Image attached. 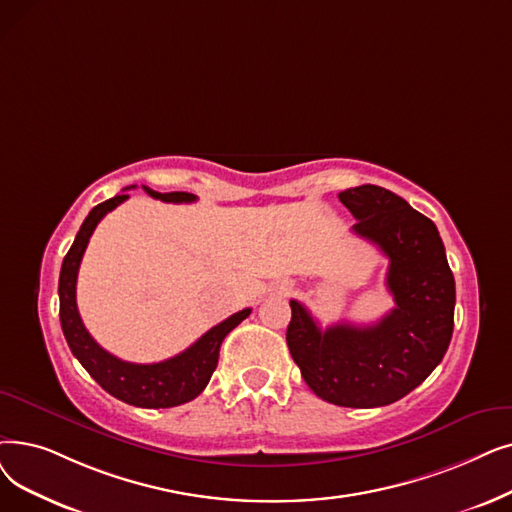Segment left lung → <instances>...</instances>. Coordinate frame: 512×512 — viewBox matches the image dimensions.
<instances>
[{
	"label": "left lung",
	"mask_w": 512,
	"mask_h": 512,
	"mask_svg": "<svg viewBox=\"0 0 512 512\" xmlns=\"http://www.w3.org/2000/svg\"><path fill=\"white\" fill-rule=\"evenodd\" d=\"M358 219V234L389 257L387 288L395 307L376 324L320 328L291 301L286 343L309 389L345 408L389 406L416 389L448 351L456 284L433 221L402 196L364 184L339 192Z\"/></svg>",
	"instance_id": "obj_1"
}]
</instances>
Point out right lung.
I'll return each instance as SVG.
<instances>
[{"label": "right lung", "instance_id": "obj_1", "mask_svg": "<svg viewBox=\"0 0 512 512\" xmlns=\"http://www.w3.org/2000/svg\"><path fill=\"white\" fill-rule=\"evenodd\" d=\"M152 198L165 203H194L196 196L190 192H154L144 188ZM127 194H117L108 201L96 205L81 224L73 247L66 253L60 270L58 295H60V324L64 339L69 343L75 358L90 372L92 379L113 397L138 408H173L182 406L196 395H201L211 374L217 368L219 347L226 335L234 330L244 318H249L251 307L238 311L221 324L207 330L205 335L182 351L175 358L157 364H131L119 360L117 355L102 349L81 322L77 309V274L87 249V242L94 234L100 219L127 201Z\"/></svg>", "mask_w": 512, "mask_h": 512}]
</instances>
